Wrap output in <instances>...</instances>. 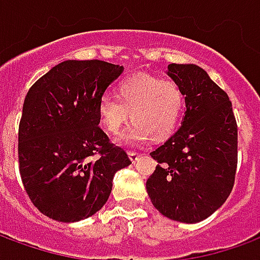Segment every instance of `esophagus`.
Instances as JSON below:
<instances>
[{
  "label": "esophagus",
  "mask_w": 260,
  "mask_h": 260,
  "mask_svg": "<svg viewBox=\"0 0 260 260\" xmlns=\"http://www.w3.org/2000/svg\"><path fill=\"white\" fill-rule=\"evenodd\" d=\"M128 156H129V160L132 161V163H135L136 160L141 157V154H139V153H136V152H129V153H128Z\"/></svg>",
  "instance_id": "34e87169"
}]
</instances>
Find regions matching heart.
<instances>
[{
  "instance_id": "1",
  "label": "heart",
  "mask_w": 260,
  "mask_h": 260,
  "mask_svg": "<svg viewBox=\"0 0 260 260\" xmlns=\"http://www.w3.org/2000/svg\"><path fill=\"white\" fill-rule=\"evenodd\" d=\"M185 107V93L174 79L153 75H134L121 80L115 97L103 96L97 114L103 129L117 136L129 121L134 124L119 138L121 143L136 145L149 138L160 142L174 134Z\"/></svg>"
}]
</instances>
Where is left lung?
Masks as SVG:
<instances>
[{"instance_id":"1","label":"left lung","mask_w":260,"mask_h":260,"mask_svg":"<svg viewBox=\"0 0 260 260\" xmlns=\"http://www.w3.org/2000/svg\"><path fill=\"white\" fill-rule=\"evenodd\" d=\"M185 93L180 129L150 153L157 167L146 182L153 206L181 223H199L227 201L237 171V121L227 93L205 69L170 64Z\"/></svg>"}]
</instances>
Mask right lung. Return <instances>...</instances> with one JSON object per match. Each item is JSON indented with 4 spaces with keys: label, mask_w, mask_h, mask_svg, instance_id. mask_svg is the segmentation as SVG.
<instances>
[{
    "label": "right lung",
    "mask_w": 260,
    "mask_h": 260,
    "mask_svg": "<svg viewBox=\"0 0 260 260\" xmlns=\"http://www.w3.org/2000/svg\"><path fill=\"white\" fill-rule=\"evenodd\" d=\"M124 67L68 59L43 75L23 103L20 178L33 205L62 223L93 216L107 202L114 174L131 164L99 128V102Z\"/></svg>",
    "instance_id": "obj_1"
}]
</instances>
